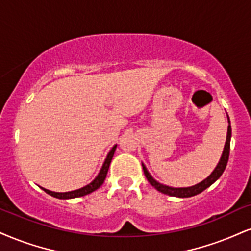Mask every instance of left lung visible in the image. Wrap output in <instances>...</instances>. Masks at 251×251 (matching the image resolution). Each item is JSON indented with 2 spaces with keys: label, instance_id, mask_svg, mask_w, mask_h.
Here are the masks:
<instances>
[{
  "label": "left lung",
  "instance_id": "8db88e82",
  "mask_svg": "<svg viewBox=\"0 0 251 251\" xmlns=\"http://www.w3.org/2000/svg\"><path fill=\"white\" fill-rule=\"evenodd\" d=\"M228 132H227V139H226V145L225 149H223V153L221 155V159H220L219 164L215 167V170L212 172V174L204 179L203 181H201L200 183H196L194 186L191 187H182V188H174V187H170L162 185V183L158 182V181L153 179V176L149 173L147 171L146 166L143 164V170L145 173V176L146 179L149 180V182L152 185L156 191L164 193V194L171 195V196H177V198H191V196L198 195L200 194L201 192H203L204 189H207L208 187L212 186L215 181L221 176L223 172L226 170V166H227L228 159H229V151H230V138H231V126H230V122H229V117H228Z\"/></svg>",
  "mask_w": 251,
  "mask_h": 251
}]
</instances>
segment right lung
Instances as JSON below:
<instances>
[{"label": "right lung", "instance_id": "right-lung-1", "mask_svg": "<svg viewBox=\"0 0 251 251\" xmlns=\"http://www.w3.org/2000/svg\"><path fill=\"white\" fill-rule=\"evenodd\" d=\"M116 149H117V145H114L112 147V150L108 152V154L106 156V159H105L104 164H102V167L100 172H99V174L97 175L96 179L92 181L91 183H89V185H86L85 187H81L79 189H76V191H71V192H65V193H57V192H51L49 189H45L43 187H41L42 189L45 193H48V194L53 196V198H57V199H63V200H65V199H75V198H79V196H84V195H87L90 194V193L95 192L96 189H98L99 187H100L102 183H104L105 181V177H106L107 175V171H108V167H110V164L111 161H112V158H113V154L114 152H116Z\"/></svg>", "mask_w": 251, "mask_h": 251}]
</instances>
